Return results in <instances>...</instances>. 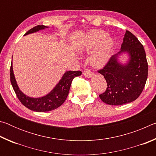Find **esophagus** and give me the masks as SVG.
I'll return each mask as SVG.
<instances>
[{
  "label": "esophagus",
  "mask_w": 156,
  "mask_h": 156,
  "mask_svg": "<svg viewBox=\"0 0 156 156\" xmlns=\"http://www.w3.org/2000/svg\"><path fill=\"white\" fill-rule=\"evenodd\" d=\"M83 75L87 78H91L92 76L94 75V73L91 72L90 69H85L83 72Z\"/></svg>",
  "instance_id": "obj_1"
}]
</instances>
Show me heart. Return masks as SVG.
I'll use <instances>...</instances> for the list:
<instances>
[{"instance_id": "b5f03b06", "label": "heart", "mask_w": 156, "mask_h": 156, "mask_svg": "<svg viewBox=\"0 0 156 156\" xmlns=\"http://www.w3.org/2000/svg\"><path fill=\"white\" fill-rule=\"evenodd\" d=\"M113 45V39L105 31L94 30L87 36L80 49L84 54L94 51L89 57L90 64L95 68H101L109 60Z\"/></svg>"}]
</instances>
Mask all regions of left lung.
Masks as SVG:
<instances>
[{
	"label": "left lung",
	"mask_w": 156,
	"mask_h": 156,
	"mask_svg": "<svg viewBox=\"0 0 156 156\" xmlns=\"http://www.w3.org/2000/svg\"><path fill=\"white\" fill-rule=\"evenodd\" d=\"M121 50L111 57L105 67L98 71L104 76L107 87L99 95L105 103L122 105L136 100L143 91L148 76V63L144 47L129 31H126ZM126 52L129 56L126 64L118 62V56Z\"/></svg>",
	"instance_id": "8db88e82"
}]
</instances>
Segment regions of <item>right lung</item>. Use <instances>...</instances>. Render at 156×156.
Masks as SVG:
<instances>
[{
    "label": "right lung",
    "mask_w": 156,
    "mask_h": 156,
    "mask_svg": "<svg viewBox=\"0 0 156 156\" xmlns=\"http://www.w3.org/2000/svg\"><path fill=\"white\" fill-rule=\"evenodd\" d=\"M44 25H37L36 27L31 28L25 35L29 34L36 32L41 30H44L47 28ZM82 74L80 71H69L66 72L62 76L61 80L56 84V86L53 89V90L46 96L41 98H30L23 93L20 90L19 87L16 81L12 67V62L10 67V80L12 85L15 91L16 96L23 105L31 111L37 112H49L57 109L58 107L64 103L66 98L69 94V89L72 84L73 79L76 76H79Z\"/></svg>",
    "instance_id": "right-lung-1"
}]
</instances>
